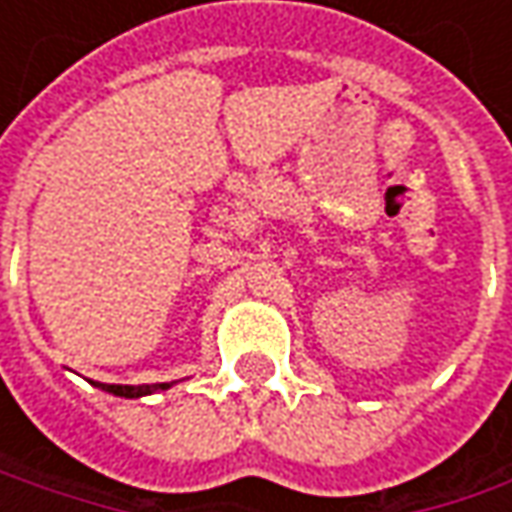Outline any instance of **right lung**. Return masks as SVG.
Masks as SVG:
<instances>
[{"instance_id":"1","label":"right lung","mask_w":512,"mask_h":512,"mask_svg":"<svg viewBox=\"0 0 512 512\" xmlns=\"http://www.w3.org/2000/svg\"><path fill=\"white\" fill-rule=\"evenodd\" d=\"M176 382H162V384H96L102 387L105 393H113V396H122V399H142V396H150V393H159V390H168Z\"/></svg>"}]
</instances>
